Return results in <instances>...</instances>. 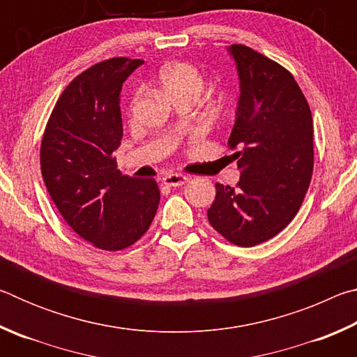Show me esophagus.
<instances>
[{
	"mask_svg": "<svg viewBox=\"0 0 357 357\" xmlns=\"http://www.w3.org/2000/svg\"><path fill=\"white\" fill-rule=\"evenodd\" d=\"M187 181H189V178L184 176V174H181V173H170V174H167V176L162 178V183H164L165 185H170V187H181L183 184H185Z\"/></svg>",
	"mask_w": 357,
	"mask_h": 357,
	"instance_id": "34e87169",
	"label": "esophagus"
}]
</instances>
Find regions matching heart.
<instances>
[{"mask_svg":"<svg viewBox=\"0 0 357 357\" xmlns=\"http://www.w3.org/2000/svg\"><path fill=\"white\" fill-rule=\"evenodd\" d=\"M157 83L160 84L173 99L183 96H200L204 78L202 70L187 61H173L162 66L157 72ZM137 94L132 96L129 102V110H134Z\"/></svg>","mask_w":357,"mask_h":357,"instance_id":"b5f03b06","label":"heart"}]
</instances>
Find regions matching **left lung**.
<instances>
[{
	"label": "left lung",
	"mask_w": 357,
	"mask_h": 357,
	"mask_svg": "<svg viewBox=\"0 0 357 357\" xmlns=\"http://www.w3.org/2000/svg\"><path fill=\"white\" fill-rule=\"evenodd\" d=\"M241 98L228 138L236 151V187L215 184L211 227L228 243L253 247L298 214L313 172V119L291 72L250 47L233 44Z\"/></svg>",
	"instance_id": "obj_1"
}]
</instances>
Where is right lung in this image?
I'll use <instances>...</instances> for the list:
<instances>
[{"label": "right lung", "mask_w": 357, "mask_h": 357, "mask_svg": "<svg viewBox=\"0 0 357 357\" xmlns=\"http://www.w3.org/2000/svg\"><path fill=\"white\" fill-rule=\"evenodd\" d=\"M142 59L96 63L59 96L40 142V173L59 214L78 236L118 252L148 231L160 202L155 179L121 174L119 93Z\"/></svg>", "instance_id": "add662e5"}]
</instances>
